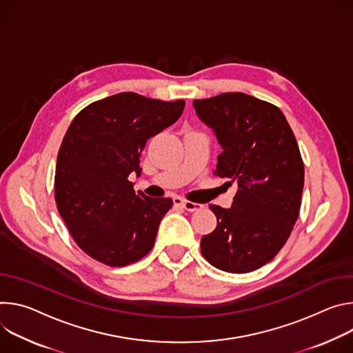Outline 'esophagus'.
Listing matches in <instances>:
<instances>
[{
	"label": "esophagus",
	"instance_id": "esophagus-1",
	"mask_svg": "<svg viewBox=\"0 0 353 353\" xmlns=\"http://www.w3.org/2000/svg\"><path fill=\"white\" fill-rule=\"evenodd\" d=\"M174 205L175 206H179L188 212H194V210H199L202 209L203 206L199 205V203H194V202H189L186 199H182V198H174Z\"/></svg>",
	"mask_w": 353,
	"mask_h": 353
}]
</instances>
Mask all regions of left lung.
<instances>
[{
	"instance_id": "obj_1",
	"label": "left lung",
	"mask_w": 353,
	"mask_h": 353,
	"mask_svg": "<svg viewBox=\"0 0 353 353\" xmlns=\"http://www.w3.org/2000/svg\"><path fill=\"white\" fill-rule=\"evenodd\" d=\"M194 110L210 126L223 151L214 175L237 185L232 206L209 208L214 231L201 251L214 268L252 272L282 250L300 213L304 164L282 110L243 92L194 99Z\"/></svg>"
}]
</instances>
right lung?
Segmentation results:
<instances>
[{"instance_id": "obj_1", "label": "right lung", "mask_w": 353, "mask_h": 353, "mask_svg": "<svg viewBox=\"0 0 353 353\" xmlns=\"http://www.w3.org/2000/svg\"><path fill=\"white\" fill-rule=\"evenodd\" d=\"M183 108V99L121 92L72 119L57 154L54 199L72 240L95 261L126 266L151 251L172 201L136 193L129 175H140L147 140L175 123Z\"/></svg>"}]
</instances>
